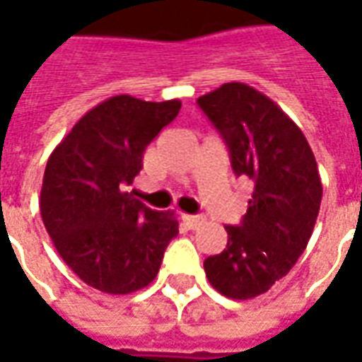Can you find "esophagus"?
Listing matches in <instances>:
<instances>
[{
	"mask_svg": "<svg viewBox=\"0 0 362 362\" xmlns=\"http://www.w3.org/2000/svg\"><path fill=\"white\" fill-rule=\"evenodd\" d=\"M181 218H183V223L187 224V228H191V230H197L199 226L205 224V218H203V216H197V214H183Z\"/></svg>",
	"mask_w": 362,
	"mask_h": 362,
	"instance_id": "1",
	"label": "esophagus"
}]
</instances>
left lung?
Returning <instances> with one entry per match:
<instances>
[{"instance_id": "left-lung-1", "label": "left lung", "mask_w": 362, "mask_h": 362, "mask_svg": "<svg viewBox=\"0 0 362 362\" xmlns=\"http://www.w3.org/2000/svg\"><path fill=\"white\" fill-rule=\"evenodd\" d=\"M223 136L236 177L254 183L240 226L205 260L214 290L233 300L266 293L293 268L310 243L323 187L310 144L284 110L244 82H226L199 98Z\"/></svg>"}]
</instances>
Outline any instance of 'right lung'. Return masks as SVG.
Segmentation results:
<instances>
[{
	"label": "right lung",
	"instance_id": "add662e5",
	"mask_svg": "<svg viewBox=\"0 0 362 362\" xmlns=\"http://www.w3.org/2000/svg\"><path fill=\"white\" fill-rule=\"evenodd\" d=\"M179 110V100L112 96L52 149L39 199L43 224L62 260L90 288L119 296L156 280L179 223L126 189L144 167L146 148Z\"/></svg>",
	"mask_w": 362,
	"mask_h": 362
}]
</instances>
